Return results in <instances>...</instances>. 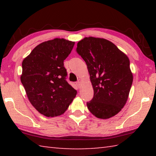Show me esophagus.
I'll list each match as a JSON object with an SVG mask.
<instances>
[{
    "mask_svg": "<svg viewBox=\"0 0 156 156\" xmlns=\"http://www.w3.org/2000/svg\"><path fill=\"white\" fill-rule=\"evenodd\" d=\"M76 84H77L78 87L80 88V84H81V81H80V80H79L77 82V83H76Z\"/></svg>",
    "mask_w": 156,
    "mask_h": 156,
    "instance_id": "34e87169",
    "label": "esophagus"
}]
</instances>
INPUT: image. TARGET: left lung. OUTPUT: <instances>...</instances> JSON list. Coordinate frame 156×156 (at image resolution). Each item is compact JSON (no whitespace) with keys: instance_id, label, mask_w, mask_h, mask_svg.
<instances>
[{"instance_id":"obj_1","label":"left lung","mask_w":156,"mask_h":156,"mask_svg":"<svg viewBox=\"0 0 156 156\" xmlns=\"http://www.w3.org/2000/svg\"><path fill=\"white\" fill-rule=\"evenodd\" d=\"M87 65L94 98L87 103L92 114L108 119L119 113L127 101L133 73L127 56L105 38L85 37L76 49Z\"/></svg>"}]
</instances>
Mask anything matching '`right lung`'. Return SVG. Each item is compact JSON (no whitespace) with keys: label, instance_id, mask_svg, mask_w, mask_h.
I'll use <instances>...</instances> for the list:
<instances>
[{"label":"right lung","instance_id":"right-lung-1","mask_svg":"<svg viewBox=\"0 0 156 156\" xmlns=\"http://www.w3.org/2000/svg\"><path fill=\"white\" fill-rule=\"evenodd\" d=\"M75 42L54 38L34 48L22 62L20 80L31 104L47 117L65 112L77 91L66 80L64 60Z\"/></svg>","mask_w":156,"mask_h":156}]
</instances>
